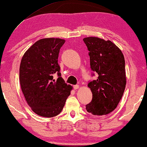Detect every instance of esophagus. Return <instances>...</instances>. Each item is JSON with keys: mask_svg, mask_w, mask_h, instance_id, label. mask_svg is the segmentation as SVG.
I'll return each mask as SVG.
<instances>
[{"mask_svg": "<svg viewBox=\"0 0 147 147\" xmlns=\"http://www.w3.org/2000/svg\"><path fill=\"white\" fill-rule=\"evenodd\" d=\"M80 88V86L79 85H75V86H74V90H77V89H78V88Z\"/></svg>", "mask_w": 147, "mask_h": 147, "instance_id": "34e87169", "label": "esophagus"}]
</instances>
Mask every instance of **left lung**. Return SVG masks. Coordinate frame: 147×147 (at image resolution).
<instances>
[{
  "label": "left lung",
  "mask_w": 147,
  "mask_h": 147,
  "mask_svg": "<svg viewBox=\"0 0 147 147\" xmlns=\"http://www.w3.org/2000/svg\"><path fill=\"white\" fill-rule=\"evenodd\" d=\"M89 51L90 67L98 75L88 84L92 100L86 110L96 116L106 115L117 107L126 84L125 61L121 50L111 41L89 37L83 39Z\"/></svg>",
  "instance_id": "8db88e82"
}]
</instances>
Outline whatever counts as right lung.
Instances as JSON below:
<instances>
[{
	"instance_id": "obj_1",
	"label": "right lung",
	"mask_w": 147,
	"mask_h": 147,
	"mask_svg": "<svg viewBox=\"0 0 147 147\" xmlns=\"http://www.w3.org/2000/svg\"><path fill=\"white\" fill-rule=\"evenodd\" d=\"M65 40L45 38L31 46L22 57L19 80L28 105L37 115L51 118L59 114L72 87L61 77L59 49ZM57 75L58 79H53Z\"/></svg>"
}]
</instances>
